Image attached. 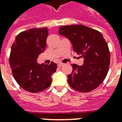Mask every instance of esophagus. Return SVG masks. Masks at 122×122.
I'll return each instance as SVG.
<instances>
[{
    "label": "esophagus",
    "mask_w": 122,
    "mask_h": 122,
    "mask_svg": "<svg viewBox=\"0 0 122 122\" xmlns=\"http://www.w3.org/2000/svg\"><path fill=\"white\" fill-rule=\"evenodd\" d=\"M63 65H64V63H59L58 64V66H59V67H61V66H63Z\"/></svg>",
    "instance_id": "obj_1"
}]
</instances>
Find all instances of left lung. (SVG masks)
<instances>
[{"instance_id": "obj_1", "label": "left lung", "mask_w": 122, "mask_h": 122, "mask_svg": "<svg viewBox=\"0 0 122 122\" xmlns=\"http://www.w3.org/2000/svg\"><path fill=\"white\" fill-rule=\"evenodd\" d=\"M59 34L71 40L74 51L84 58V64H72L68 75L69 86L76 91L90 92L97 88L107 75L110 54L107 43L97 30L83 25H65L59 28Z\"/></svg>"}]
</instances>
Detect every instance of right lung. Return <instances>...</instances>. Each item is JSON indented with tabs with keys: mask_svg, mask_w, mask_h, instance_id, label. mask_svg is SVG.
Masks as SVG:
<instances>
[{
	"mask_svg": "<svg viewBox=\"0 0 122 122\" xmlns=\"http://www.w3.org/2000/svg\"><path fill=\"white\" fill-rule=\"evenodd\" d=\"M47 27L30 29L15 37L10 55V65L14 79L23 89L38 93L47 89L51 83V74L57 64L37 63L39 54L46 47Z\"/></svg>",
	"mask_w": 122,
	"mask_h": 122,
	"instance_id": "add662e5",
	"label": "right lung"
}]
</instances>
